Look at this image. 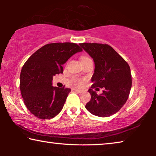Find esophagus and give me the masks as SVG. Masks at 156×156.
I'll return each mask as SVG.
<instances>
[{"instance_id": "34e87169", "label": "esophagus", "mask_w": 156, "mask_h": 156, "mask_svg": "<svg viewBox=\"0 0 156 156\" xmlns=\"http://www.w3.org/2000/svg\"><path fill=\"white\" fill-rule=\"evenodd\" d=\"M74 91H76V92H78V93H82L83 92V91L82 90H80V89H74Z\"/></svg>"}]
</instances>
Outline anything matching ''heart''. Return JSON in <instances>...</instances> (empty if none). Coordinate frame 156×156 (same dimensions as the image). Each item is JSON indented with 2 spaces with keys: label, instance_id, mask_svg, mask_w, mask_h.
Wrapping results in <instances>:
<instances>
[{
  "label": "heart",
  "instance_id": "obj_1",
  "mask_svg": "<svg viewBox=\"0 0 156 156\" xmlns=\"http://www.w3.org/2000/svg\"><path fill=\"white\" fill-rule=\"evenodd\" d=\"M87 58H89V57H87V56H83V57H82V58H81V60H82V59H87ZM74 84L76 85V86L81 87L83 85V81L81 80H79V79H75V80H74Z\"/></svg>",
  "mask_w": 156,
  "mask_h": 156
}]
</instances>
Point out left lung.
Returning <instances> with one entry per match:
<instances>
[{
    "label": "left lung",
    "instance_id": "left-lung-1",
    "mask_svg": "<svg viewBox=\"0 0 156 156\" xmlns=\"http://www.w3.org/2000/svg\"><path fill=\"white\" fill-rule=\"evenodd\" d=\"M80 45L95 64L91 77L93 84L88 90L91 99L85 107L95 116H112L121 109L129 98L132 84L129 64L108 44L84 42ZM97 87L105 89L100 95L92 89H98Z\"/></svg>",
    "mask_w": 156,
    "mask_h": 156
}]
</instances>
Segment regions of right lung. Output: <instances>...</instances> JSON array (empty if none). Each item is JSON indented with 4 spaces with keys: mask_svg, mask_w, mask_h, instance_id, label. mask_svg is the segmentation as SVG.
Listing matches in <instances>:
<instances>
[{
    "mask_svg": "<svg viewBox=\"0 0 156 156\" xmlns=\"http://www.w3.org/2000/svg\"><path fill=\"white\" fill-rule=\"evenodd\" d=\"M82 49L72 42L42 46L25 62L20 72V89L27 109L40 119L54 118L62 109L71 89L52 86L53 76L62 73V65Z\"/></svg>",
    "mask_w": 156,
    "mask_h": 156,
    "instance_id": "add662e5",
    "label": "right lung"
}]
</instances>
